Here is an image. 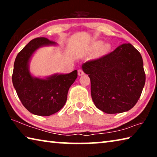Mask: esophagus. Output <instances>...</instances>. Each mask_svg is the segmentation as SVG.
<instances>
[{"label": "esophagus", "instance_id": "esophagus-1", "mask_svg": "<svg viewBox=\"0 0 157 157\" xmlns=\"http://www.w3.org/2000/svg\"><path fill=\"white\" fill-rule=\"evenodd\" d=\"M84 75V71H82V69H79V70H78V75L81 76V75Z\"/></svg>", "mask_w": 157, "mask_h": 157}]
</instances>
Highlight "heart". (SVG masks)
<instances>
[{
    "label": "heart",
    "mask_w": 157,
    "mask_h": 157,
    "mask_svg": "<svg viewBox=\"0 0 157 157\" xmlns=\"http://www.w3.org/2000/svg\"><path fill=\"white\" fill-rule=\"evenodd\" d=\"M100 43H98V45H100Z\"/></svg>",
    "instance_id": "b5f03b06"
}]
</instances>
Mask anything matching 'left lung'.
I'll return each instance as SVG.
<instances>
[{
  "mask_svg": "<svg viewBox=\"0 0 157 157\" xmlns=\"http://www.w3.org/2000/svg\"><path fill=\"white\" fill-rule=\"evenodd\" d=\"M82 70L91 79L92 100L107 113L129 111L136 104L145 83L141 55L131 44L87 61Z\"/></svg>",
  "mask_w": 157,
  "mask_h": 157,
  "instance_id": "obj_1",
  "label": "left lung"
}]
</instances>
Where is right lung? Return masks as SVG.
I'll use <instances>...</instances> for the list:
<instances>
[{"instance_id":"1","label":"right lung","mask_w":157,"mask_h":157,"mask_svg":"<svg viewBox=\"0 0 157 157\" xmlns=\"http://www.w3.org/2000/svg\"><path fill=\"white\" fill-rule=\"evenodd\" d=\"M55 44L44 37L31 40L16 57L12 82L21 103L30 113L48 116L59 111L67 100L70 86L78 77V71L66 75H55L46 79L33 78L28 70V62L39 47Z\"/></svg>"}]
</instances>
